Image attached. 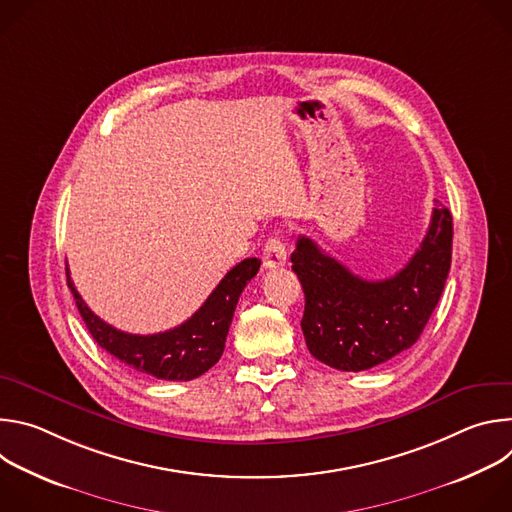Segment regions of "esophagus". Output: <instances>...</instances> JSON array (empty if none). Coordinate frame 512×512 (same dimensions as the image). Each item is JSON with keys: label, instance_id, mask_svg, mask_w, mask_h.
<instances>
[{"label": "esophagus", "instance_id": "1", "mask_svg": "<svg viewBox=\"0 0 512 512\" xmlns=\"http://www.w3.org/2000/svg\"><path fill=\"white\" fill-rule=\"evenodd\" d=\"M287 259V251H285V243L281 241V237H271L267 243H265V249H263V265L267 269H273V267H281Z\"/></svg>", "mask_w": 512, "mask_h": 512}]
</instances>
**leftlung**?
<instances>
[{"mask_svg": "<svg viewBox=\"0 0 512 512\" xmlns=\"http://www.w3.org/2000/svg\"><path fill=\"white\" fill-rule=\"evenodd\" d=\"M452 237V212L435 204L421 247L399 273L381 281L354 275L312 239L300 237L291 269L306 296L302 332L312 356L332 369L358 373L411 348L440 302Z\"/></svg>", "mask_w": 512, "mask_h": 512, "instance_id": "left-lung-1", "label": "left lung"}]
</instances>
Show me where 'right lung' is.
I'll return each mask as SVG.
<instances>
[{"label":"right lung","instance_id":"obj_1","mask_svg":"<svg viewBox=\"0 0 512 512\" xmlns=\"http://www.w3.org/2000/svg\"><path fill=\"white\" fill-rule=\"evenodd\" d=\"M261 261L249 257L235 265L206 302L180 326L158 334L121 332L83 302L66 267V281L95 342L131 371L164 381H192L204 375L223 356L229 326L245 285L257 275Z\"/></svg>","mask_w":512,"mask_h":512}]
</instances>
